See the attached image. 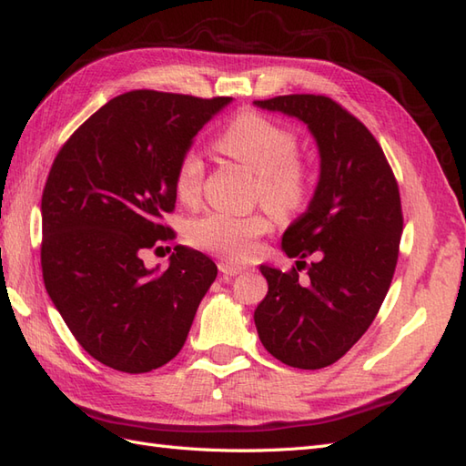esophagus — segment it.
I'll list each match as a JSON object with an SVG mask.
<instances>
[{
  "instance_id": "34e87169",
  "label": "esophagus",
  "mask_w": 466,
  "mask_h": 466,
  "mask_svg": "<svg viewBox=\"0 0 466 466\" xmlns=\"http://www.w3.org/2000/svg\"><path fill=\"white\" fill-rule=\"evenodd\" d=\"M218 269L222 274H226V276H238V274H242V272H246V266H238V264H232V262H228V259H222V262L218 264Z\"/></svg>"
}]
</instances>
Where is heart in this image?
Segmentation results:
<instances>
[{
	"label": "heart",
	"mask_w": 466,
	"mask_h": 466,
	"mask_svg": "<svg viewBox=\"0 0 466 466\" xmlns=\"http://www.w3.org/2000/svg\"><path fill=\"white\" fill-rule=\"evenodd\" d=\"M220 153L250 168L256 178V197L278 216H291L306 207L311 178L306 165L296 158L298 135L254 111H242L216 138ZM204 180V160L197 150L182 153L175 167V192L182 202L198 198ZM272 228L268 214L234 216L212 210L188 222L187 238L192 246L226 259L242 262L256 250V240Z\"/></svg>",
	"instance_id": "heart-1"
}]
</instances>
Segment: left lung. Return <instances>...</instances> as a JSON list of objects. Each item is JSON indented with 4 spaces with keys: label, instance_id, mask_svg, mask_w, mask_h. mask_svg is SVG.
<instances>
[{
    "label": "left lung",
    "instance_id": "1",
    "mask_svg": "<svg viewBox=\"0 0 466 466\" xmlns=\"http://www.w3.org/2000/svg\"><path fill=\"white\" fill-rule=\"evenodd\" d=\"M306 123L319 150V180L308 210L288 226L289 272L262 264L268 294L254 311L259 341L298 370L335 363L371 326L391 286L403 212L383 148L367 127L323 95L254 101ZM317 259L305 266V258ZM306 267L309 278L299 279Z\"/></svg>",
    "mask_w": 466,
    "mask_h": 466
}]
</instances>
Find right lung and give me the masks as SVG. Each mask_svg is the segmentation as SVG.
I'll return each instance as SVG.
<instances>
[{
  "instance_id": "obj_1",
  "label": "right lung",
  "mask_w": 466,
  "mask_h": 466,
  "mask_svg": "<svg viewBox=\"0 0 466 466\" xmlns=\"http://www.w3.org/2000/svg\"><path fill=\"white\" fill-rule=\"evenodd\" d=\"M232 96L128 91L61 147L41 197L46 289L81 348L106 367L147 373L182 350L218 274L208 256L175 246L168 268L140 254L175 238V167Z\"/></svg>"
}]
</instances>
